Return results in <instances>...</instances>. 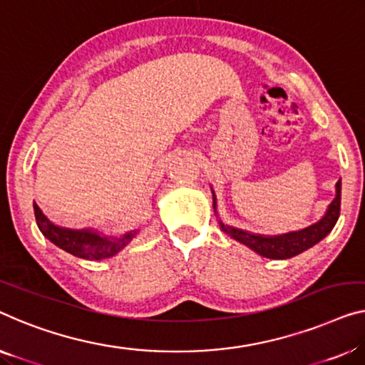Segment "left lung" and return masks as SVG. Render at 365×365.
Returning a JSON list of instances; mask_svg holds the SVG:
<instances>
[{
  "instance_id": "1",
  "label": "left lung",
  "mask_w": 365,
  "mask_h": 365,
  "mask_svg": "<svg viewBox=\"0 0 365 365\" xmlns=\"http://www.w3.org/2000/svg\"><path fill=\"white\" fill-rule=\"evenodd\" d=\"M215 197V195H213ZM215 208H216V200H213ZM341 213V180L336 183V198L333 203L329 205L328 213L324 215L322 221H318L317 225L307 227L298 232H288L284 236H257L246 232L242 230H236V227L225 226L220 221L221 230L227 232L231 237H235L236 241L246 244L247 247H251L252 251L262 255V257L269 259H290L293 255L302 254L307 249L313 247L314 244H318L322 239L333 231V227L338 221Z\"/></svg>"
}]
</instances>
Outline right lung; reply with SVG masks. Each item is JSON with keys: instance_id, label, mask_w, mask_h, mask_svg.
<instances>
[{"instance_id": "1", "label": "right lung", "mask_w": 365, "mask_h": 365, "mask_svg": "<svg viewBox=\"0 0 365 365\" xmlns=\"http://www.w3.org/2000/svg\"><path fill=\"white\" fill-rule=\"evenodd\" d=\"M34 215L37 226H39L41 232L48 239V241L63 249V251H67L72 255H77L80 259L100 260L113 257V255H116L121 249L126 247L130 242V239L138 235V231H130L119 237H106L90 230H67V227L56 226L53 222L48 221L47 216L42 213L41 208L36 203Z\"/></svg>"}]
</instances>
